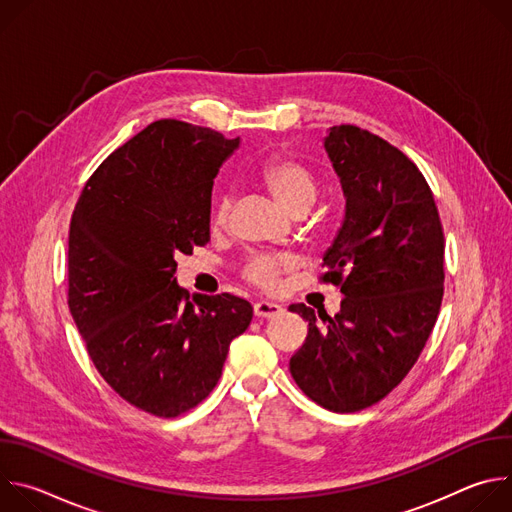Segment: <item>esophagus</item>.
I'll list each match as a JSON object with an SVG mask.
<instances>
[{
	"label": "esophagus",
	"instance_id": "1",
	"mask_svg": "<svg viewBox=\"0 0 512 512\" xmlns=\"http://www.w3.org/2000/svg\"><path fill=\"white\" fill-rule=\"evenodd\" d=\"M281 312V306H277V304H273V302H257L255 306H253V314L257 316V318H273V316H277Z\"/></svg>",
	"mask_w": 512,
	"mask_h": 512
}]
</instances>
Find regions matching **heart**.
Returning a JSON list of instances; mask_svg holds the SVG:
<instances>
[{"label":"heart","mask_w":512,"mask_h":512,"mask_svg":"<svg viewBox=\"0 0 512 512\" xmlns=\"http://www.w3.org/2000/svg\"><path fill=\"white\" fill-rule=\"evenodd\" d=\"M259 182L281 204V208L287 210L291 216L300 210H308L318 196V180H316L314 172L306 164H302L294 158L267 160L263 164V168L259 170ZM231 206H233V202L229 196L221 198L214 206L212 225L216 229H225L229 225ZM283 267H285L283 261L259 257L249 263L245 275L253 283H257L265 289H271V287H275L277 275L283 271Z\"/></svg>","instance_id":"obj_1"}]
</instances>
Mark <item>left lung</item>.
<instances>
[{"instance_id":"left-lung-1","label":"left lung","mask_w":512,"mask_h":512,"mask_svg":"<svg viewBox=\"0 0 512 512\" xmlns=\"http://www.w3.org/2000/svg\"><path fill=\"white\" fill-rule=\"evenodd\" d=\"M324 150L346 206L322 279L344 300L332 318L289 306L308 322L289 371L312 401L352 413L387 397L417 362L442 306L446 245L423 174L389 141L336 125Z\"/></svg>"}]
</instances>
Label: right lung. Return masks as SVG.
Here are the masks:
<instances>
[{
	"instance_id": "1",
	"label": "right lung",
	"mask_w": 512,
	"mask_h": 512,
	"mask_svg": "<svg viewBox=\"0 0 512 512\" xmlns=\"http://www.w3.org/2000/svg\"><path fill=\"white\" fill-rule=\"evenodd\" d=\"M241 139L176 119L150 123L89 178L70 218L68 308L101 377L156 417L218 383L247 300L176 281V255L210 239L214 178Z\"/></svg>"
}]
</instances>
